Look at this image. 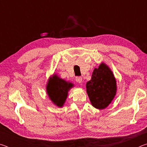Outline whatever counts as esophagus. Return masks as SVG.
I'll return each mask as SVG.
<instances>
[{"mask_svg":"<svg viewBox=\"0 0 147 147\" xmlns=\"http://www.w3.org/2000/svg\"><path fill=\"white\" fill-rule=\"evenodd\" d=\"M76 81L77 83L80 84L82 82V78L81 76H77L76 77Z\"/></svg>","mask_w":147,"mask_h":147,"instance_id":"1","label":"esophagus"}]
</instances>
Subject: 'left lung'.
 <instances>
[{"label":"left lung","mask_w":147,"mask_h":147,"mask_svg":"<svg viewBox=\"0 0 147 147\" xmlns=\"http://www.w3.org/2000/svg\"><path fill=\"white\" fill-rule=\"evenodd\" d=\"M87 93L92 106L96 109L106 108L115 97L116 80L113 72L105 63L94 68L91 79L86 84Z\"/></svg>","instance_id":"left-lung-1"}]
</instances>
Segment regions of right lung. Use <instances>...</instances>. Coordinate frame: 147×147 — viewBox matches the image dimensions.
<instances>
[{
    "label": "right lung",
    "instance_id": "1",
    "mask_svg": "<svg viewBox=\"0 0 147 147\" xmlns=\"http://www.w3.org/2000/svg\"><path fill=\"white\" fill-rule=\"evenodd\" d=\"M73 84L59 78L56 74L50 77L47 84V93L54 104L59 108L63 106L68 92L73 87Z\"/></svg>",
    "mask_w": 147,
    "mask_h": 147
}]
</instances>
